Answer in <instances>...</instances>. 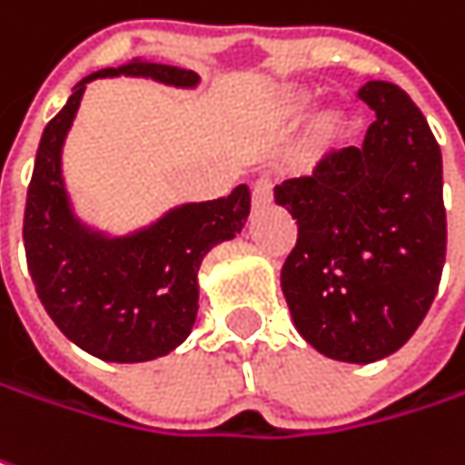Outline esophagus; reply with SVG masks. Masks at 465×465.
<instances>
[{
  "mask_svg": "<svg viewBox=\"0 0 465 465\" xmlns=\"http://www.w3.org/2000/svg\"><path fill=\"white\" fill-rule=\"evenodd\" d=\"M251 203L253 209H264L272 203V180L270 177H259L251 187Z\"/></svg>",
  "mask_w": 465,
  "mask_h": 465,
  "instance_id": "1",
  "label": "esophagus"
}]
</instances>
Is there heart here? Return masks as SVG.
<instances>
[{"instance_id": "obj_1", "label": "heart", "mask_w": 465, "mask_h": 465, "mask_svg": "<svg viewBox=\"0 0 465 465\" xmlns=\"http://www.w3.org/2000/svg\"><path fill=\"white\" fill-rule=\"evenodd\" d=\"M312 105V94L307 89H296V86H288L281 89L272 100H270V118L275 124H293L304 116ZM310 140L312 145L320 150L333 148L339 140H341V118L339 114H320L312 118L310 124Z\"/></svg>"}]
</instances>
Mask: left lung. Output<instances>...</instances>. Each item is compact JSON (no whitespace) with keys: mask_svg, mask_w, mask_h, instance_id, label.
<instances>
[{"mask_svg":"<svg viewBox=\"0 0 465 465\" xmlns=\"http://www.w3.org/2000/svg\"><path fill=\"white\" fill-rule=\"evenodd\" d=\"M357 94L376 114L362 145L278 184L275 203L299 224L281 270L296 331L320 354L365 365L397 351L429 312L448 216L442 153L413 100L389 82Z\"/></svg>","mask_w":465,"mask_h":465,"instance_id":"obj_1","label":"left lung"}]
</instances>
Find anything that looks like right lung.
Returning <instances> with one entry per match:
<instances>
[{
	"mask_svg": "<svg viewBox=\"0 0 465 465\" xmlns=\"http://www.w3.org/2000/svg\"><path fill=\"white\" fill-rule=\"evenodd\" d=\"M145 76L195 86V71L132 60L89 74L45 126L28 184L23 243L36 293L54 325L84 351L108 362H148L177 349L198 315V270L216 243L235 238L251 209L238 184L227 198L183 203L148 227L111 238L74 214L63 183V143L86 84Z\"/></svg>",
	"mask_w": 465,
	"mask_h": 465,
	"instance_id": "right-lung-1",
	"label": "right lung"
}]
</instances>
